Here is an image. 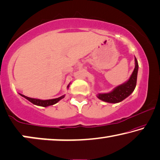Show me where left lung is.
<instances>
[{
    "label": "left lung",
    "instance_id": "1",
    "mask_svg": "<svg viewBox=\"0 0 160 160\" xmlns=\"http://www.w3.org/2000/svg\"><path fill=\"white\" fill-rule=\"evenodd\" d=\"M138 70V61L135 58V68L129 79L123 84L118 86L112 92L108 93L98 94L97 97L99 99L109 103L120 102L128 97L134 91L136 86Z\"/></svg>",
    "mask_w": 160,
    "mask_h": 160
}]
</instances>
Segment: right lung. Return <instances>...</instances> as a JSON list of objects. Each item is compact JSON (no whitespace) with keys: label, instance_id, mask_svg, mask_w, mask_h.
I'll return each instance as SVG.
<instances>
[{"label":"right lung","instance_id":"1","mask_svg":"<svg viewBox=\"0 0 160 160\" xmlns=\"http://www.w3.org/2000/svg\"><path fill=\"white\" fill-rule=\"evenodd\" d=\"M69 84L68 85V87L67 88L69 87ZM21 96L24 97L25 99H27V100H29V102H31L32 104H34V105H38V106H41V107H48V106H50V105H55V104H56L58 102L61 100V99L64 98L65 95H63L61 97H58V98H55V99H46V100H42V99H35V98H31V97H28L27 96H24L22 94H19Z\"/></svg>","mask_w":160,"mask_h":160}]
</instances>
